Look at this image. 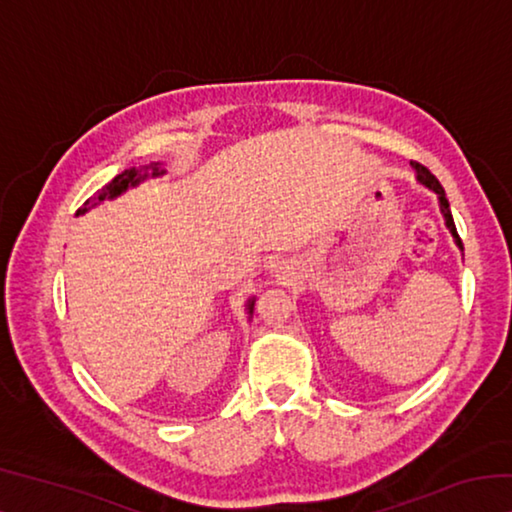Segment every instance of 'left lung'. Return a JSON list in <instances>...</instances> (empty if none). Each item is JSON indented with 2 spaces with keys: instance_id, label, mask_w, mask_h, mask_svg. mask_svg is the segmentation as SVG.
<instances>
[{
  "instance_id": "1",
  "label": "left lung",
  "mask_w": 512,
  "mask_h": 512,
  "mask_svg": "<svg viewBox=\"0 0 512 512\" xmlns=\"http://www.w3.org/2000/svg\"><path fill=\"white\" fill-rule=\"evenodd\" d=\"M411 167H413V171H415V180H418V185L427 187L429 192H433V194L438 196L440 214H443V219H445L447 230L452 232V237H454V244L463 250V244H461V239H458L456 225H454V219H452V210H449V203H447V196H445V189H443V185H440V183H438V178L433 176V173H431L427 167H422V164H418V162H411Z\"/></svg>"
}]
</instances>
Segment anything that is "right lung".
I'll list each match as a JSON object with an SVG mask.
<instances>
[{
    "instance_id": "obj_1",
    "label": "right lung",
    "mask_w": 512,
    "mask_h": 512,
    "mask_svg": "<svg viewBox=\"0 0 512 512\" xmlns=\"http://www.w3.org/2000/svg\"><path fill=\"white\" fill-rule=\"evenodd\" d=\"M164 173H167V169H162L160 162H151V164H146V167H142V169H135L133 167V169L121 171L119 176L112 178L106 187L99 189V196L97 198H90V201H85V205L81 207L79 212H76V216L85 214V212L92 210V207H97L103 201H115V198H119L121 194L128 192V189H133V187H137L140 183H144L146 178H160V176H164ZM253 307H255V298H248V302H246L248 318H253Z\"/></svg>"
}]
</instances>
